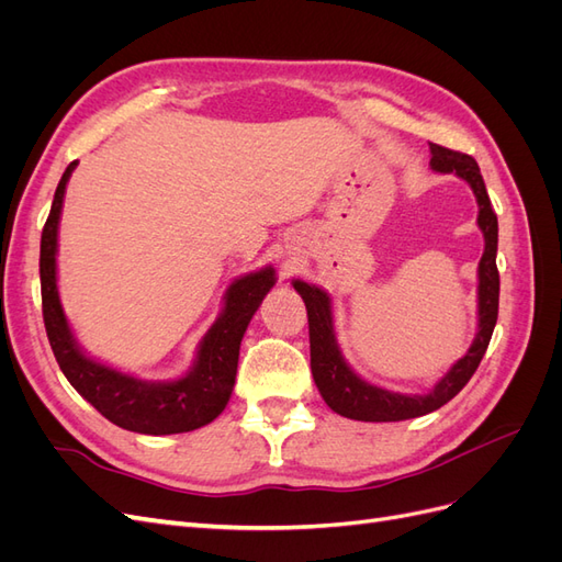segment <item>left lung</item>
<instances>
[{
  "label": "left lung",
  "instance_id": "8db88e82",
  "mask_svg": "<svg viewBox=\"0 0 562 562\" xmlns=\"http://www.w3.org/2000/svg\"><path fill=\"white\" fill-rule=\"evenodd\" d=\"M436 173H454L469 182L479 201V227L485 239L483 258L479 262V333H475L469 351L459 359L429 394H398L378 384L366 382L356 375L345 361L342 349L337 345L333 323V300L326 291L307 281H293V288L302 295L310 316V349H312V375L323 401L337 415L359 422H401L429 415L440 405L452 401L479 368L485 349L495 330L499 312V271H497V215L485 190L481 168L473 157L448 147L429 143Z\"/></svg>",
  "mask_w": 562,
  "mask_h": 562
}]
</instances>
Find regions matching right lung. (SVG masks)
<instances>
[{
	"mask_svg": "<svg viewBox=\"0 0 562 562\" xmlns=\"http://www.w3.org/2000/svg\"><path fill=\"white\" fill-rule=\"evenodd\" d=\"M75 168L77 161L67 166L56 187L40 250L44 326L63 375L100 415L126 431L168 436L206 427L225 411L232 396L241 339L252 314L277 283L274 267L269 265L232 281L223 312L201 337L196 359L182 378L151 382L100 363L79 347L58 295V225L65 187Z\"/></svg>",
	"mask_w": 562,
	"mask_h": 562,
	"instance_id": "right-lung-1",
	"label": "right lung"
}]
</instances>
